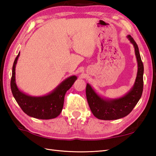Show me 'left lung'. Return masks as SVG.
<instances>
[{"label": "left lung", "mask_w": 156, "mask_h": 156, "mask_svg": "<svg viewBox=\"0 0 156 156\" xmlns=\"http://www.w3.org/2000/svg\"><path fill=\"white\" fill-rule=\"evenodd\" d=\"M127 37L134 47L138 67L136 79L130 90L122 97L107 98L98 94L88 83L87 84L86 94L89 107L94 117L101 120H116L128 115L140 101L143 92V62L136 42L130 35Z\"/></svg>", "instance_id": "obj_1"}]
</instances>
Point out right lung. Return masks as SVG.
<instances>
[{"label":"right lung","instance_id":"right-lung-1","mask_svg":"<svg viewBox=\"0 0 156 156\" xmlns=\"http://www.w3.org/2000/svg\"><path fill=\"white\" fill-rule=\"evenodd\" d=\"M20 52L13 63L11 80V91L16 102L23 111L31 117L39 119L57 117L62 111L66 92L72 87L77 77L76 76H69L46 95L40 97L28 95L20 90L16 84L15 67Z\"/></svg>","mask_w":156,"mask_h":156}]
</instances>
